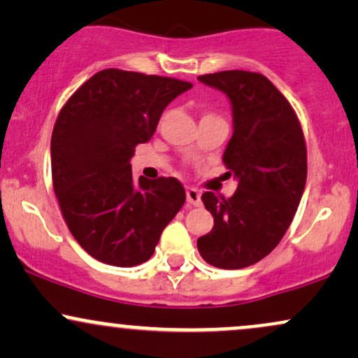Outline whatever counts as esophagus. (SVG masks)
<instances>
[{
  "instance_id": "1",
  "label": "esophagus",
  "mask_w": 358,
  "mask_h": 358,
  "mask_svg": "<svg viewBox=\"0 0 358 358\" xmlns=\"http://www.w3.org/2000/svg\"><path fill=\"white\" fill-rule=\"evenodd\" d=\"M187 202L190 205H200L202 199H200V192L196 188H187Z\"/></svg>"
}]
</instances>
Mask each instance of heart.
Listing matches in <instances>:
<instances>
[{"label":"heart","instance_id":"obj_1","mask_svg":"<svg viewBox=\"0 0 358 358\" xmlns=\"http://www.w3.org/2000/svg\"><path fill=\"white\" fill-rule=\"evenodd\" d=\"M207 116H210V114H207Z\"/></svg>","mask_w":358,"mask_h":358}]
</instances>
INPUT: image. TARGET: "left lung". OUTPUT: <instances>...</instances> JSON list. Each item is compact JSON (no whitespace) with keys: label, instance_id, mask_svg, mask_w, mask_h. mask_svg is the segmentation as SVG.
<instances>
[{"label":"left lung","instance_id":"obj_1","mask_svg":"<svg viewBox=\"0 0 358 358\" xmlns=\"http://www.w3.org/2000/svg\"><path fill=\"white\" fill-rule=\"evenodd\" d=\"M199 80L231 102L234 133L222 159L237 190L231 199L203 193L213 227L196 248L215 268L242 269L268 256L293 222L306 185L305 138L291 104L268 77L225 71Z\"/></svg>","mask_w":358,"mask_h":358}]
</instances>
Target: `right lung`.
Instances as JSON below:
<instances>
[{"label": "right lung", "mask_w": 358, "mask_h": 358, "mask_svg": "<svg viewBox=\"0 0 358 358\" xmlns=\"http://www.w3.org/2000/svg\"><path fill=\"white\" fill-rule=\"evenodd\" d=\"M190 82L106 69L76 90L52 133V178L62 215L85 252L131 268L153 256L185 203L173 178L134 182V148L155 134L163 110Z\"/></svg>", "instance_id": "1"}]
</instances>
